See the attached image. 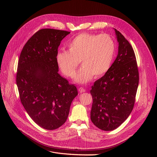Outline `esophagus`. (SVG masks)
<instances>
[{
	"label": "esophagus",
	"instance_id": "obj_1",
	"mask_svg": "<svg viewBox=\"0 0 157 157\" xmlns=\"http://www.w3.org/2000/svg\"><path fill=\"white\" fill-rule=\"evenodd\" d=\"M79 91L80 93H83V92H86V90L83 87H81V88H79Z\"/></svg>",
	"mask_w": 157,
	"mask_h": 157
}]
</instances>
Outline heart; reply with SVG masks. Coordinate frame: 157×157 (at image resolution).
<instances>
[{
    "mask_svg": "<svg viewBox=\"0 0 157 157\" xmlns=\"http://www.w3.org/2000/svg\"><path fill=\"white\" fill-rule=\"evenodd\" d=\"M68 51H58L56 63L65 76L74 78L80 61L82 67L75 80L86 83L94 76L100 78L110 68L115 53V44L107 34H79L67 44Z\"/></svg>",
    "mask_w": 157,
    "mask_h": 157,
    "instance_id": "b5f03b06",
    "label": "heart"
}]
</instances>
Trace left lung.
I'll list each match as a JSON object with an SVG mask.
<instances>
[{
  "label": "left lung",
  "instance_id": "obj_1",
  "mask_svg": "<svg viewBox=\"0 0 157 157\" xmlns=\"http://www.w3.org/2000/svg\"><path fill=\"white\" fill-rule=\"evenodd\" d=\"M114 29L118 43L117 59L90 90L93 98L90 118L97 127L104 131L116 129L129 117L139 85L134 49L125 37Z\"/></svg>",
  "mask_w": 157,
  "mask_h": 157
}]
</instances>
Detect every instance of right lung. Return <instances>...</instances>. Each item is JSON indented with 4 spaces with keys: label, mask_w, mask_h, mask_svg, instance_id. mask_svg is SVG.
<instances>
[{
    "label": "right lung",
    "mask_w": 157,
    "mask_h": 157,
    "mask_svg": "<svg viewBox=\"0 0 157 157\" xmlns=\"http://www.w3.org/2000/svg\"><path fill=\"white\" fill-rule=\"evenodd\" d=\"M70 32L44 29L25 44L20 55L16 85L25 109L36 123L55 130L66 121L76 86L59 74L55 56Z\"/></svg>",
    "instance_id": "right-lung-1"
}]
</instances>
